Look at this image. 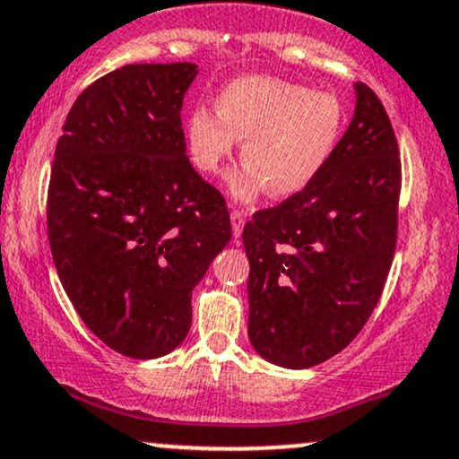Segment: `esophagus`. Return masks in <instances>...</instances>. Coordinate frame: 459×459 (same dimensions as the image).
<instances>
[{
  "label": "esophagus",
  "mask_w": 459,
  "mask_h": 459,
  "mask_svg": "<svg viewBox=\"0 0 459 459\" xmlns=\"http://www.w3.org/2000/svg\"><path fill=\"white\" fill-rule=\"evenodd\" d=\"M230 224H233V235L239 237L241 230H244V224H246L244 209H233V212H230Z\"/></svg>",
  "instance_id": "obj_1"
}]
</instances>
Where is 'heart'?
Masks as SVG:
<instances>
[{
  "label": "heart",
  "instance_id": "obj_1",
  "mask_svg": "<svg viewBox=\"0 0 459 459\" xmlns=\"http://www.w3.org/2000/svg\"><path fill=\"white\" fill-rule=\"evenodd\" d=\"M345 105L334 92L310 91L278 77H239L218 94L215 109L198 105L187 118V144L198 170L218 175L243 140L241 160L229 189L252 200L267 187L289 198L313 183L345 129Z\"/></svg>",
  "mask_w": 459,
  "mask_h": 459
}]
</instances>
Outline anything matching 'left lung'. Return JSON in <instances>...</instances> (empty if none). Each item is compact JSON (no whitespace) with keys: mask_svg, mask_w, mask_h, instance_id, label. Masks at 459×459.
<instances>
[{"mask_svg":"<svg viewBox=\"0 0 459 459\" xmlns=\"http://www.w3.org/2000/svg\"><path fill=\"white\" fill-rule=\"evenodd\" d=\"M356 112L313 183L244 226L247 336L265 360L308 368L345 350L380 302L397 246L402 160L386 109Z\"/></svg>","mask_w":459,"mask_h":459,"instance_id":"left-lung-1","label":"left lung"}]
</instances>
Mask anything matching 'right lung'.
Wrapping results in <instances>:
<instances>
[{
    "label": "right lung",
    "instance_id": "1",
    "mask_svg": "<svg viewBox=\"0 0 459 459\" xmlns=\"http://www.w3.org/2000/svg\"><path fill=\"white\" fill-rule=\"evenodd\" d=\"M192 62L127 65L68 112L47 194L57 276L94 336L160 358L187 336L192 289L230 241L222 194L189 163L181 108Z\"/></svg>",
    "mask_w": 459,
    "mask_h": 459
}]
</instances>
